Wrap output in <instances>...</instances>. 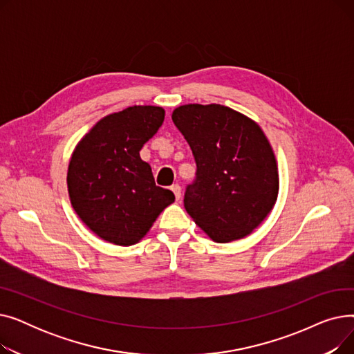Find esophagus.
Listing matches in <instances>:
<instances>
[{
  "label": "esophagus",
  "instance_id": "esophagus-1",
  "mask_svg": "<svg viewBox=\"0 0 354 354\" xmlns=\"http://www.w3.org/2000/svg\"><path fill=\"white\" fill-rule=\"evenodd\" d=\"M171 191L175 194V198H176V201H179L180 199V187H179V185L178 183H175V185H172V187H171Z\"/></svg>",
  "mask_w": 354,
  "mask_h": 354
}]
</instances>
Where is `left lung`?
<instances>
[{
    "mask_svg": "<svg viewBox=\"0 0 354 354\" xmlns=\"http://www.w3.org/2000/svg\"><path fill=\"white\" fill-rule=\"evenodd\" d=\"M172 120L196 163L185 209L216 243L251 234L278 195L275 156L261 127L221 104H183Z\"/></svg>",
    "mask_w": 354,
    "mask_h": 354,
    "instance_id": "obj_1",
    "label": "left lung"
}]
</instances>
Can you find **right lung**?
I'll use <instances>...</instances> for the list:
<instances>
[{
	"instance_id": "1",
	"label": "right lung",
	"mask_w": 354,
	"mask_h": 354,
	"mask_svg": "<svg viewBox=\"0 0 354 354\" xmlns=\"http://www.w3.org/2000/svg\"><path fill=\"white\" fill-rule=\"evenodd\" d=\"M163 119L162 107H127L97 122L74 149L67 172L71 205L109 243L136 244L175 201L169 189L156 187L139 155Z\"/></svg>"
}]
</instances>
